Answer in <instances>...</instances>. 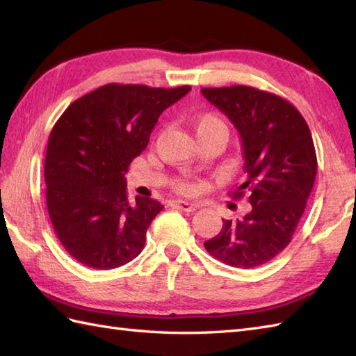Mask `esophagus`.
I'll list each match as a JSON object with an SVG mask.
<instances>
[{"label":"esophagus","mask_w":356,"mask_h":356,"mask_svg":"<svg viewBox=\"0 0 356 356\" xmlns=\"http://www.w3.org/2000/svg\"><path fill=\"white\" fill-rule=\"evenodd\" d=\"M172 208H177L180 211H185V213H193V211L197 209V205H193V203H188L184 200H174L171 202Z\"/></svg>","instance_id":"obj_1"}]
</instances>
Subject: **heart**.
<instances>
[{"instance_id":"1","label":"heart","mask_w":356,"mask_h":356,"mask_svg":"<svg viewBox=\"0 0 356 356\" xmlns=\"http://www.w3.org/2000/svg\"><path fill=\"white\" fill-rule=\"evenodd\" d=\"M193 127L195 130V134L200 142H205L209 139H218L225 142L226 136H228V125L225 120L214 111H203L199 115H194ZM176 188L182 193H191L194 190V185L186 179L176 180Z\"/></svg>"}]
</instances>
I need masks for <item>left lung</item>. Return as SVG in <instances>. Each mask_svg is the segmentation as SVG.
<instances>
[{
    "label": "left lung",
    "mask_w": 356,
    "mask_h": 356,
    "mask_svg": "<svg viewBox=\"0 0 356 356\" xmlns=\"http://www.w3.org/2000/svg\"><path fill=\"white\" fill-rule=\"evenodd\" d=\"M237 128L243 147L245 179L231 193L248 194L251 211L223 220L205 241L214 259L232 268H257L291 243L316 176L312 134L301 113L274 93L248 86L202 88Z\"/></svg>",
    "instance_id": "obj_1"
}]
</instances>
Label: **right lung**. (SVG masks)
<instances>
[{"label": "right lung", "instance_id": "obj_1", "mask_svg": "<svg viewBox=\"0 0 356 356\" xmlns=\"http://www.w3.org/2000/svg\"><path fill=\"white\" fill-rule=\"evenodd\" d=\"M190 90L107 84L58 119L45 153V199L53 229L74 260L115 269L142 252L163 205L140 195L128 200L125 174L162 111Z\"/></svg>", "mask_w": 356, "mask_h": 356}]
</instances>
